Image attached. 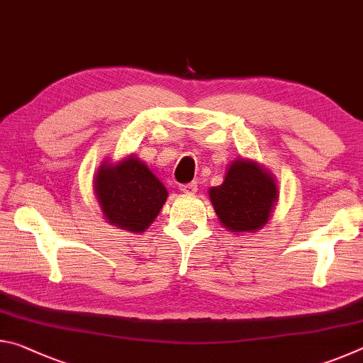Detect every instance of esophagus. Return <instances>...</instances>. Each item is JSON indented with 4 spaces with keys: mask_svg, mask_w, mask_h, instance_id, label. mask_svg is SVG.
<instances>
[{
    "mask_svg": "<svg viewBox=\"0 0 363 363\" xmlns=\"http://www.w3.org/2000/svg\"><path fill=\"white\" fill-rule=\"evenodd\" d=\"M181 190L184 194H189L192 195L196 192V182H189V184H182L181 186Z\"/></svg>",
    "mask_w": 363,
    "mask_h": 363,
    "instance_id": "1",
    "label": "esophagus"
}]
</instances>
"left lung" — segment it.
I'll use <instances>...</instances> for the list:
<instances>
[{
	"instance_id": "obj_1",
	"label": "left lung",
	"mask_w": 363,
	"mask_h": 363,
	"mask_svg": "<svg viewBox=\"0 0 363 363\" xmlns=\"http://www.w3.org/2000/svg\"><path fill=\"white\" fill-rule=\"evenodd\" d=\"M218 219L225 230L253 233L269 223L279 201L274 174L251 158L230 162L220 186L208 190Z\"/></svg>"
}]
</instances>
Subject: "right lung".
<instances>
[{"mask_svg":"<svg viewBox=\"0 0 363 363\" xmlns=\"http://www.w3.org/2000/svg\"><path fill=\"white\" fill-rule=\"evenodd\" d=\"M93 184L104 219L133 233L149 229L168 199L164 184L134 153L118 162L104 160Z\"/></svg>","mask_w":363,"mask_h":363,"instance_id":"right-lung-1","label":"right lung"}]
</instances>
